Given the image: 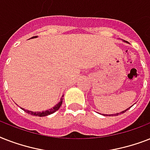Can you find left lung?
<instances>
[{
    "label": "left lung",
    "instance_id": "1",
    "mask_svg": "<svg viewBox=\"0 0 150 150\" xmlns=\"http://www.w3.org/2000/svg\"><path fill=\"white\" fill-rule=\"evenodd\" d=\"M130 107H128V108H127V109L125 110H123V111L120 112V113H117V114H115V115H118V114H123V113H125V111H127V110H128L129 109ZM114 114H103V115H104V116H113V115H114Z\"/></svg>",
    "mask_w": 150,
    "mask_h": 150
}]
</instances>
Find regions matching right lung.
I'll return each instance as SVG.
<instances>
[{"mask_svg":"<svg viewBox=\"0 0 150 150\" xmlns=\"http://www.w3.org/2000/svg\"><path fill=\"white\" fill-rule=\"evenodd\" d=\"M37 36H33V37H32V38H36ZM63 96L64 95L62 96V97L61 98V100L59 101L57 103L54 107H52L51 109H49V110H44V111H40V112H33V111H31V110H25L24 108H22V110H23L24 111H25L26 113L28 114H31V115H34V116H38V117H45V116H47V115H50V114H53L54 113L55 111H57V110L61 107V104H62V102H63Z\"/></svg>","mask_w":150,"mask_h":150,"instance_id":"1","label":"right lung"}]
</instances>
